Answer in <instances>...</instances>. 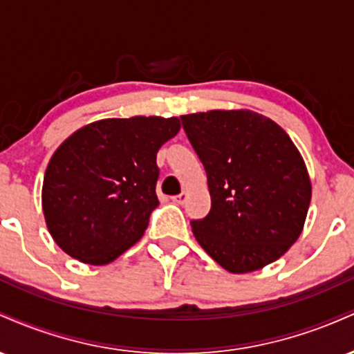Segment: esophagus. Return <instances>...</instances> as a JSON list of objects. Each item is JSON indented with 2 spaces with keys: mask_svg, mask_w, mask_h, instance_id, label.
I'll list each match as a JSON object with an SVG mask.
<instances>
[{
  "mask_svg": "<svg viewBox=\"0 0 354 354\" xmlns=\"http://www.w3.org/2000/svg\"><path fill=\"white\" fill-rule=\"evenodd\" d=\"M186 198H188V194H186L185 191H183V193L176 194V196H173L171 200H173V203H176V205H183V203L186 201Z\"/></svg>",
  "mask_w": 354,
  "mask_h": 354,
  "instance_id": "1",
  "label": "esophagus"
}]
</instances>
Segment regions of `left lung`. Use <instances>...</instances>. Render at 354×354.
<instances>
[{"instance_id":"left-lung-1","label":"left lung","mask_w":354,"mask_h":354,"mask_svg":"<svg viewBox=\"0 0 354 354\" xmlns=\"http://www.w3.org/2000/svg\"><path fill=\"white\" fill-rule=\"evenodd\" d=\"M205 166L211 209L193 219L194 238L230 273L276 261L303 231L311 201L306 165L291 138L250 109L181 116Z\"/></svg>"}]
</instances>
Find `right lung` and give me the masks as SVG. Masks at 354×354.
Segmentation results:
<instances>
[{"instance_id": "right-lung-1", "label": "right lung", "mask_w": 354, "mask_h": 354, "mask_svg": "<svg viewBox=\"0 0 354 354\" xmlns=\"http://www.w3.org/2000/svg\"><path fill=\"white\" fill-rule=\"evenodd\" d=\"M180 128L178 118H108L83 126L56 149L41 201L64 253L108 265L143 236L160 205L156 153Z\"/></svg>"}]
</instances>
